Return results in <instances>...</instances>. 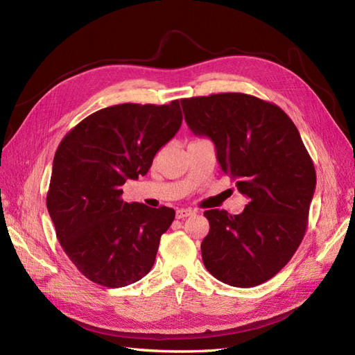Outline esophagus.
<instances>
[{
  "label": "esophagus",
  "instance_id": "esophagus-1",
  "mask_svg": "<svg viewBox=\"0 0 355 355\" xmlns=\"http://www.w3.org/2000/svg\"><path fill=\"white\" fill-rule=\"evenodd\" d=\"M196 211L191 210V209H178L176 210V218L178 219H184V218H188V216H192Z\"/></svg>",
  "mask_w": 355,
  "mask_h": 355
}]
</instances>
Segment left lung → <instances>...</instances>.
<instances>
[{"instance_id":"1","label":"left lung","mask_w":355,"mask_h":355,"mask_svg":"<svg viewBox=\"0 0 355 355\" xmlns=\"http://www.w3.org/2000/svg\"><path fill=\"white\" fill-rule=\"evenodd\" d=\"M185 121L209 136L218 161L249 198L240 214L204 211L210 231L201 243L206 270L234 287L272 278L297 250L315 191V168L295 123L271 102L244 93L182 99Z\"/></svg>"}]
</instances>
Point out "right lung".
<instances>
[{
  "mask_svg": "<svg viewBox=\"0 0 355 355\" xmlns=\"http://www.w3.org/2000/svg\"><path fill=\"white\" fill-rule=\"evenodd\" d=\"M182 118L179 101L114 105L84 118L59 144L47 210L63 252L90 282L124 287L151 271L175 210L125 202L121 187L148 173Z\"/></svg>",
  "mask_w": 355,
  "mask_h": 355,
  "instance_id": "obj_1",
  "label": "right lung"
}]
</instances>
